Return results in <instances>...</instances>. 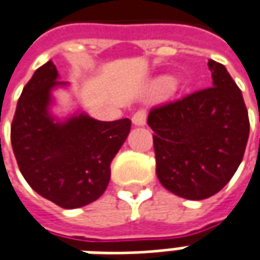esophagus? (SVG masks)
Returning <instances> with one entry per match:
<instances>
[{"instance_id": "1", "label": "esophagus", "mask_w": 260, "mask_h": 260, "mask_svg": "<svg viewBox=\"0 0 260 260\" xmlns=\"http://www.w3.org/2000/svg\"><path fill=\"white\" fill-rule=\"evenodd\" d=\"M147 122V112L145 111H137L132 115V123L135 126H144Z\"/></svg>"}]
</instances>
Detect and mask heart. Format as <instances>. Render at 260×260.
<instances>
[{
  "label": "heart",
  "mask_w": 260,
  "mask_h": 260,
  "mask_svg": "<svg viewBox=\"0 0 260 260\" xmlns=\"http://www.w3.org/2000/svg\"><path fill=\"white\" fill-rule=\"evenodd\" d=\"M171 86H173V79L171 77H159L157 82H155V87L161 89V90L170 89Z\"/></svg>",
  "instance_id": "b5f03b06"
}]
</instances>
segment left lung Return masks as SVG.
I'll list each match as a JSON object with an SVG mask.
<instances>
[{
  "label": "left lung",
  "instance_id": "1",
  "mask_svg": "<svg viewBox=\"0 0 260 260\" xmlns=\"http://www.w3.org/2000/svg\"><path fill=\"white\" fill-rule=\"evenodd\" d=\"M211 87L148 115L154 131L157 177L187 200L219 192L240 166L249 138V116L240 89L223 64L209 60Z\"/></svg>",
  "mask_w": 260,
  "mask_h": 260
}]
</instances>
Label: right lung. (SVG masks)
<instances>
[{
	"label": "right lung",
	"mask_w": 260,
	"mask_h": 260,
	"mask_svg": "<svg viewBox=\"0 0 260 260\" xmlns=\"http://www.w3.org/2000/svg\"><path fill=\"white\" fill-rule=\"evenodd\" d=\"M58 80L53 61L39 68L23 89L11 125V144L20 171L34 191L63 209L98 200L111 178V162L131 131V121L105 122L76 111L53 113Z\"/></svg>",
	"instance_id": "1"
}]
</instances>
